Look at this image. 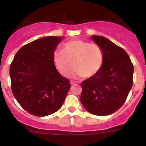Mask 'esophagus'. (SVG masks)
Masks as SVG:
<instances>
[{"mask_svg": "<svg viewBox=\"0 0 146 146\" xmlns=\"http://www.w3.org/2000/svg\"><path fill=\"white\" fill-rule=\"evenodd\" d=\"M74 84H75V82H73V81H70V85H74Z\"/></svg>", "mask_w": 146, "mask_h": 146, "instance_id": "34e87169", "label": "esophagus"}]
</instances>
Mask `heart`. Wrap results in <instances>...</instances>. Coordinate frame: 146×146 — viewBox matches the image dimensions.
<instances>
[{
  "mask_svg": "<svg viewBox=\"0 0 146 146\" xmlns=\"http://www.w3.org/2000/svg\"><path fill=\"white\" fill-rule=\"evenodd\" d=\"M104 54L101 46L82 40H73L66 42L63 51H56L53 61L61 75L67 74L73 62L74 67L70 75L73 77L91 78L101 70Z\"/></svg>",
  "mask_w": 146,
  "mask_h": 146,
  "instance_id": "obj_1",
  "label": "heart"
}]
</instances>
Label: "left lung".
<instances>
[{"label": "left lung", "mask_w": 146, "mask_h": 146, "mask_svg": "<svg viewBox=\"0 0 146 146\" xmlns=\"http://www.w3.org/2000/svg\"><path fill=\"white\" fill-rule=\"evenodd\" d=\"M92 39L102 48L104 64L96 76L81 82L80 101L90 113L108 115L125 102L133 85L134 66L122 47L103 36Z\"/></svg>", "instance_id": "8db88e82"}]
</instances>
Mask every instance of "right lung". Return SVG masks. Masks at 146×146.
I'll return each mask as SVG.
<instances>
[{
  "label": "right lung",
  "instance_id": "1",
  "mask_svg": "<svg viewBox=\"0 0 146 146\" xmlns=\"http://www.w3.org/2000/svg\"><path fill=\"white\" fill-rule=\"evenodd\" d=\"M61 37L40 38L21 47L10 67L14 96L29 113L44 117L61 108L70 90L69 80L58 72L53 54Z\"/></svg>",
  "mask_w": 146,
  "mask_h": 146
}]
</instances>
